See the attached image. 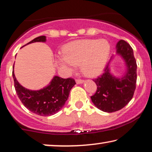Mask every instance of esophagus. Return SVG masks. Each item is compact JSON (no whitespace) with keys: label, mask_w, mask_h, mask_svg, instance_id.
Instances as JSON below:
<instances>
[{"label":"esophagus","mask_w":152,"mask_h":152,"mask_svg":"<svg viewBox=\"0 0 152 152\" xmlns=\"http://www.w3.org/2000/svg\"><path fill=\"white\" fill-rule=\"evenodd\" d=\"M84 82V80H81V79H78V80H76V83L79 84V83H82Z\"/></svg>","instance_id":"obj_1"}]
</instances>
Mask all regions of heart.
Segmentation results:
<instances>
[{"instance_id":"obj_1","label":"heart","mask_w":152,"mask_h":152,"mask_svg":"<svg viewBox=\"0 0 152 152\" xmlns=\"http://www.w3.org/2000/svg\"><path fill=\"white\" fill-rule=\"evenodd\" d=\"M110 46L106 39H83L71 42L64 47V54L58 56L60 65L72 71L80 64L83 73L97 75L103 71L108 59Z\"/></svg>"}]
</instances>
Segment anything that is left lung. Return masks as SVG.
<instances>
[{"label":"left lung","mask_w":152,"mask_h":152,"mask_svg":"<svg viewBox=\"0 0 152 152\" xmlns=\"http://www.w3.org/2000/svg\"><path fill=\"white\" fill-rule=\"evenodd\" d=\"M116 51L125 61L127 72L122 78H117L110 72L109 64L105 66L104 72L93 80L97 88L91 96L92 103L101 110L114 113L125 107L133 97L136 89L137 64L133 50L127 42L123 39L116 45Z\"/></svg>","instance_id":"8db88e82"}]
</instances>
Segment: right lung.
Here are the masks:
<instances>
[{
	"instance_id": "obj_1",
	"label": "right lung",
	"mask_w": 152,
	"mask_h": 152,
	"mask_svg": "<svg viewBox=\"0 0 152 152\" xmlns=\"http://www.w3.org/2000/svg\"><path fill=\"white\" fill-rule=\"evenodd\" d=\"M45 41L46 37L42 36L34 39L27 45ZM12 75L15 90L22 103L32 113L44 116L53 115L60 111L68 99L71 88L76 84L75 81L71 77L63 79L55 76L48 86L39 91H30L18 82L14 71Z\"/></svg>"
}]
</instances>
